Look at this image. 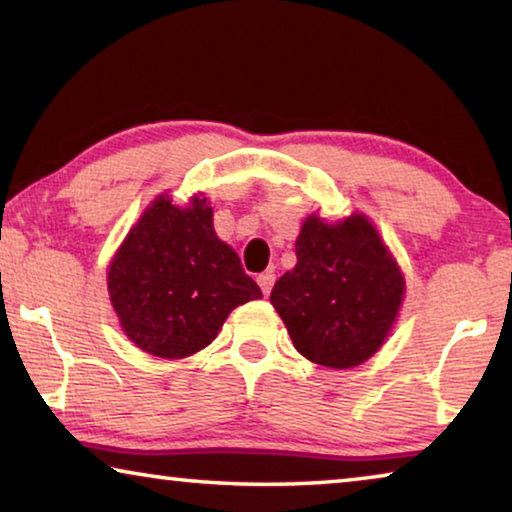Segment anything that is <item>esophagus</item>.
Returning a JSON list of instances; mask_svg holds the SVG:
<instances>
[{
  "label": "esophagus",
  "instance_id": "34e87169",
  "mask_svg": "<svg viewBox=\"0 0 512 512\" xmlns=\"http://www.w3.org/2000/svg\"><path fill=\"white\" fill-rule=\"evenodd\" d=\"M257 284H259V289H262L264 296H268V293H271V289H273V284H275V273L264 271L262 275L257 277Z\"/></svg>",
  "mask_w": 512,
  "mask_h": 512
}]
</instances>
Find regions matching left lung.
Listing matches in <instances>:
<instances>
[{
  "mask_svg": "<svg viewBox=\"0 0 512 512\" xmlns=\"http://www.w3.org/2000/svg\"><path fill=\"white\" fill-rule=\"evenodd\" d=\"M296 257L271 291L296 350L334 370L368 361L391 334L406 291L375 225L359 212L334 223L309 214Z\"/></svg>",
  "mask_w": 512,
  "mask_h": 512,
  "instance_id": "8db88e82",
  "label": "left lung"
}]
</instances>
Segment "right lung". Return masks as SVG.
Segmentation results:
<instances>
[{"mask_svg": "<svg viewBox=\"0 0 512 512\" xmlns=\"http://www.w3.org/2000/svg\"><path fill=\"white\" fill-rule=\"evenodd\" d=\"M212 216L203 194L185 207L160 194L110 259V305L131 343L153 357H192L232 309L262 298L239 255L216 237Z\"/></svg>", "mask_w": 512, "mask_h": 512, "instance_id": "obj_1", "label": "right lung"}]
</instances>
